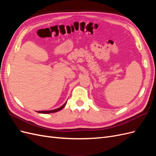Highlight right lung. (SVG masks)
<instances>
[{"mask_svg": "<svg viewBox=\"0 0 156 156\" xmlns=\"http://www.w3.org/2000/svg\"><path fill=\"white\" fill-rule=\"evenodd\" d=\"M67 101H66V103H64V104L63 105H62L61 107H60L59 108H56V109H54V110H51V111H37V112L39 113H43V114H49V113H53V112H58L60 110H62V108L65 107Z\"/></svg>", "mask_w": 156, "mask_h": 156, "instance_id": "right-lung-1", "label": "right lung"}]
</instances>
